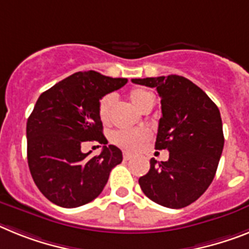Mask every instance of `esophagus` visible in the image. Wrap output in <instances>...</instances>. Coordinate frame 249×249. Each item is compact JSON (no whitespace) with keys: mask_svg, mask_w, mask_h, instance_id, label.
Returning a JSON list of instances; mask_svg holds the SVG:
<instances>
[{"mask_svg":"<svg viewBox=\"0 0 249 249\" xmlns=\"http://www.w3.org/2000/svg\"><path fill=\"white\" fill-rule=\"evenodd\" d=\"M123 159H124V160H131V159H132V155L129 154V152H123Z\"/></svg>","mask_w":249,"mask_h":249,"instance_id":"obj_1","label":"esophagus"}]
</instances>
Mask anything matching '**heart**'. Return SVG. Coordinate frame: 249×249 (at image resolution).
<instances>
[{"label":"heart","instance_id":"b5f03b06","mask_svg":"<svg viewBox=\"0 0 249 249\" xmlns=\"http://www.w3.org/2000/svg\"><path fill=\"white\" fill-rule=\"evenodd\" d=\"M128 98L131 103L141 112L146 109L152 102H154V95L148 90L142 88H135L128 93ZM114 97L112 94L104 95L99 101L98 104V114L102 122L107 123L110 118V110L113 107ZM150 139V132L147 129H122L117 131L112 136V141L117 146L122 147L127 151H137L142 147L143 143Z\"/></svg>","mask_w":249,"mask_h":249}]
</instances>
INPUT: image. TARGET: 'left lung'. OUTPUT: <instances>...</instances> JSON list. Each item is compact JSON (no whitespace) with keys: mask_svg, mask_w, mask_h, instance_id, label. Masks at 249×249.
Returning a JSON list of instances; mask_svg holds the SVG:
<instances>
[{"mask_svg":"<svg viewBox=\"0 0 249 249\" xmlns=\"http://www.w3.org/2000/svg\"><path fill=\"white\" fill-rule=\"evenodd\" d=\"M156 88L162 117L155 148L169 160H150L139 184L146 196L162 207L180 209L194 203L213 181L224 146L220 112L194 83L180 75L132 79Z\"/></svg>","mask_w":249,"mask_h":249,"instance_id":"obj_1","label":"left lung"}]
</instances>
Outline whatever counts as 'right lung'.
Listing matches in <instances>:
<instances>
[{
    "instance_id": "add662e5",
    "label": "right lung",
    "mask_w": 249,
    "mask_h": 249,
    "mask_svg": "<svg viewBox=\"0 0 249 249\" xmlns=\"http://www.w3.org/2000/svg\"><path fill=\"white\" fill-rule=\"evenodd\" d=\"M126 78L78 71L42 93L26 124L27 162L42 195L63 208L90 203L102 193L122 151L108 143L98 114L102 97L120 89ZM87 141L105 146L98 157L83 154Z\"/></svg>"
}]
</instances>
